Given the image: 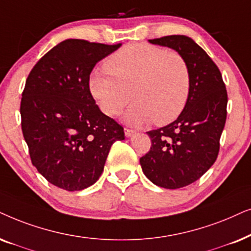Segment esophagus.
<instances>
[{
  "label": "esophagus",
  "instance_id": "obj_1",
  "mask_svg": "<svg viewBox=\"0 0 251 251\" xmlns=\"http://www.w3.org/2000/svg\"><path fill=\"white\" fill-rule=\"evenodd\" d=\"M124 132H125V135L127 136V138H129V136H132L135 133V131H133V129H129L127 127L124 128Z\"/></svg>",
  "mask_w": 251,
  "mask_h": 251
}]
</instances>
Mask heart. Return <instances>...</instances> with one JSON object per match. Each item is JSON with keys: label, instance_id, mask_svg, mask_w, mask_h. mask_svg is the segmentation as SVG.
<instances>
[{"label": "heart", "instance_id": "obj_1", "mask_svg": "<svg viewBox=\"0 0 251 251\" xmlns=\"http://www.w3.org/2000/svg\"><path fill=\"white\" fill-rule=\"evenodd\" d=\"M106 71L89 78V89L105 115L117 116L132 99L125 119L132 125L175 120L185 108L190 91L186 59L176 51L146 43H129L104 63Z\"/></svg>", "mask_w": 251, "mask_h": 251}]
</instances>
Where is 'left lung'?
Wrapping results in <instances>:
<instances>
[{
  "label": "left lung",
  "mask_w": 251,
  "mask_h": 251,
  "mask_svg": "<svg viewBox=\"0 0 251 251\" xmlns=\"http://www.w3.org/2000/svg\"><path fill=\"white\" fill-rule=\"evenodd\" d=\"M149 42L175 49L186 59L190 91L175 122L147 132L151 147L140 164L155 185L181 188L201 178L216 162L227 116L226 87L218 66L188 36L168 35Z\"/></svg>",
  "instance_id": "8db88e82"
}]
</instances>
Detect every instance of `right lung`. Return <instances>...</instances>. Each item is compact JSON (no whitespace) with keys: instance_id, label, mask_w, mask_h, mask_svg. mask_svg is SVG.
I'll return each mask as SVG.
<instances>
[{"instance_id":"add662e5","label":"right lung","mask_w":251,"mask_h":251,"mask_svg":"<svg viewBox=\"0 0 251 251\" xmlns=\"http://www.w3.org/2000/svg\"><path fill=\"white\" fill-rule=\"evenodd\" d=\"M122 46L69 39L33 66L22 94V131L32 164L68 192L98 181L124 128L105 116L89 89L96 63Z\"/></svg>"}]
</instances>
